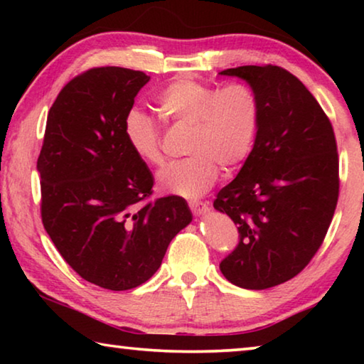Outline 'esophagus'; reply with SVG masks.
<instances>
[{
  "mask_svg": "<svg viewBox=\"0 0 364 364\" xmlns=\"http://www.w3.org/2000/svg\"><path fill=\"white\" fill-rule=\"evenodd\" d=\"M188 204H189L191 212H193L194 215H197V217H199V215H204V213H207L208 210H210V208H208V205L205 204V202H202V200H189Z\"/></svg>",
  "mask_w": 364,
  "mask_h": 364,
  "instance_id": "34e87169",
  "label": "esophagus"
}]
</instances>
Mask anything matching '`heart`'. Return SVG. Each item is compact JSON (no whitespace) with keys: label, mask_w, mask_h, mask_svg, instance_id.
Returning <instances> with one entry per match:
<instances>
[{"label":"heart","mask_w":364,"mask_h":364,"mask_svg":"<svg viewBox=\"0 0 364 364\" xmlns=\"http://www.w3.org/2000/svg\"><path fill=\"white\" fill-rule=\"evenodd\" d=\"M156 106L165 122L188 127L184 152L189 156L160 171L157 183L164 193L199 197L217 181L218 170L234 173L254 149L262 106L249 85L218 88L181 77L159 91ZM123 133L144 164L152 167L164 164L162 132L151 115L139 109L128 110Z\"/></svg>","instance_id":"obj_1"}]
</instances>
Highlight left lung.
I'll use <instances>...</instances> for the list:
<instances>
[{
	"label": "left lung",
	"mask_w": 364,
	"mask_h": 364,
	"mask_svg": "<svg viewBox=\"0 0 364 364\" xmlns=\"http://www.w3.org/2000/svg\"><path fill=\"white\" fill-rule=\"evenodd\" d=\"M220 73L245 80L262 106L254 149L213 200L239 231L220 269L232 284L262 291L297 276L321 247L338 199L337 143L328 115L291 72L268 64Z\"/></svg>",
	"instance_id": "8db88e82"
}]
</instances>
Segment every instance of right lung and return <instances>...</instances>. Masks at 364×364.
Here are the masks:
<instances>
[{"instance_id":"add662e5","label":"right lung","mask_w":364,"mask_h":364,"mask_svg":"<svg viewBox=\"0 0 364 364\" xmlns=\"http://www.w3.org/2000/svg\"><path fill=\"white\" fill-rule=\"evenodd\" d=\"M149 78L123 67H95L72 78L49 109L36 162L46 232L75 273L109 291L149 279L193 220L183 197L146 202L154 178L123 133Z\"/></svg>"}]
</instances>
